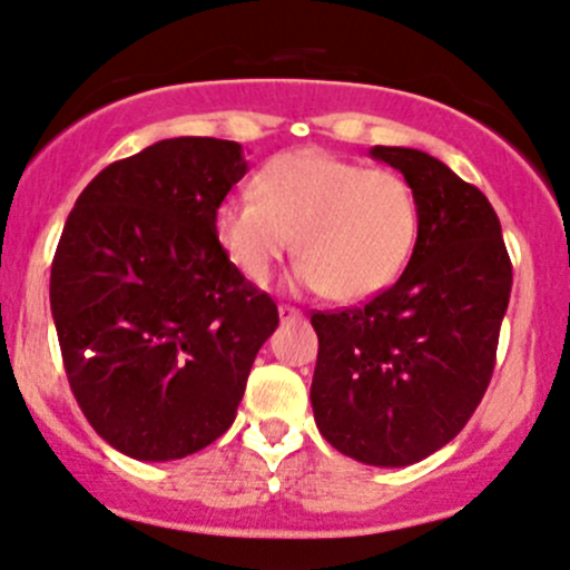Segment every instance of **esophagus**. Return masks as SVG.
Returning <instances> with one entry per match:
<instances>
[{
  "instance_id": "34e87169",
  "label": "esophagus",
  "mask_w": 570,
  "mask_h": 570,
  "mask_svg": "<svg viewBox=\"0 0 570 570\" xmlns=\"http://www.w3.org/2000/svg\"><path fill=\"white\" fill-rule=\"evenodd\" d=\"M278 317L281 322H295V320H303V312L295 306H278Z\"/></svg>"
}]
</instances>
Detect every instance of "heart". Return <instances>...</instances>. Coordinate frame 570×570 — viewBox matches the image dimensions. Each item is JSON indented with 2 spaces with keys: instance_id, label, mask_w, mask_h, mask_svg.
<instances>
[{
  "instance_id": "b5f03b06",
  "label": "heart",
  "mask_w": 570,
  "mask_h": 570,
  "mask_svg": "<svg viewBox=\"0 0 570 570\" xmlns=\"http://www.w3.org/2000/svg\"><path fill=\"white\" fill-rule=\"evenodd\" d=\"M256 195H228L215 234L234 267L267 284L295 243V284L355 303L392 286L419 239V200L405 176L322 151L269 159Z\"/></svg>"
}]
</instances>
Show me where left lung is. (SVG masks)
Masks as SVG:
<instances>
[{
  "mask_svg": "<svg viewBox=\"0 0 570 570\" xmlns=\"http://www.w3.org/2000/svg\"><path fill=\"white\" fill-rule=\"evenodd\" d=\"M419 200V239L394 286L361 308L312 314L314 422L366 465H411L450 444L480 405L513 267L485 195L416 148L375 146Z\"/></svg>",
  "mask_w": 570,
  "mask_h": 570,
  "instance_id": "obj_1",
  "label": "left lung"
}]
</instances>
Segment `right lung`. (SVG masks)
Returning a JSON list of instances; mask_svg holds the SVG:
<instances>
[{
  "instance_id": "right-lung-1",
  "label": "right lung",
  "mask_w": 570,
  "mask_h": 570,
  "mask_svg": "<svg viewBox=\"0 0 570 570\" xmlns=\"http://www.w3.org/2000/svg\"><path fill=\"white\" fill-rule=\"evenodd\" d=\"M243 146L174 137L107 165L51 262V317L90 428L135 461H178L232 428L278 308L234 267L215 209Z\"/></svg>"
}]
</instances>
